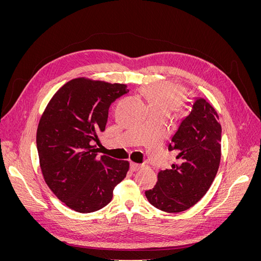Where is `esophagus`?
<instances>
[{"instance_id": "obj_1", "label": "esophagus", "mask_w": 261, "mask_h": 261, "mask_svg": "<svg viewBox=\"0 0 261 261\" xmlns=\"http://www.w3.org/2000/svg\"><path fill=\"white\" fill-rule=\"evenodd\" d=\"M141 168H143V165L139 164V163H135V162H130V170L133 172H136L138 170H140Z\"/></svg>"}]
</instances>
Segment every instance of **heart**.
<instances>
[{
  "label": "heart",
  "instance_id": "heart-1",
  "mask_svg": "<svg viewBox=\"0 0 261 261\" xmlns=\"http://www.w3.org/2000/svg\"><path fill=\"white\" fill-rule=\"evenodd\" d=\"M144 94L148 99L150 109L164 110L171 112L183 100L180 87L173 84H152L144 88Z\"/></svg>",
  "mask_w": 261,
  "mask_h": 261
}]
</instances>
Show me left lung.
I'll return each instance as SVG.
<instances>
[{"mask_svg":"<svg viewBox=\"0 0 261 261\" xmlns=\"http://www.w3.org/2000/svg\"><path fill=\"white\" fill-rule=\"evenodd\" d=\"M213 107L196 98L191 112L180 122L169 145L176 152L171 169L160 171L148 201L165 212L176 213L193 207L206 195L221 160V125Z\"/></svg>","mask_w":261,"mask_h":261,"instance_id":"left-lung-1","label":"left lung"}]
</instances>
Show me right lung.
I'll return each instance as SVG.
<instances>
[{
    "label": "right lung",
    "instance_id": "add662e5",
    "mask_svg": "<svg viewBox=\"0 0 261 261\" xmlns=\"http://www.w3.org/2000/svg\"><path fill=\"white\" fill-rule=\"evenodd\" d=\"M129 90L123 84L75 78L55 92L37 129V149L46 185L66 206L81 213L111 201L129 162L98 155L109 108Z\"/></svg>",
    "mask_w": 261,
    "mask_h": 261
}]
</instances>
